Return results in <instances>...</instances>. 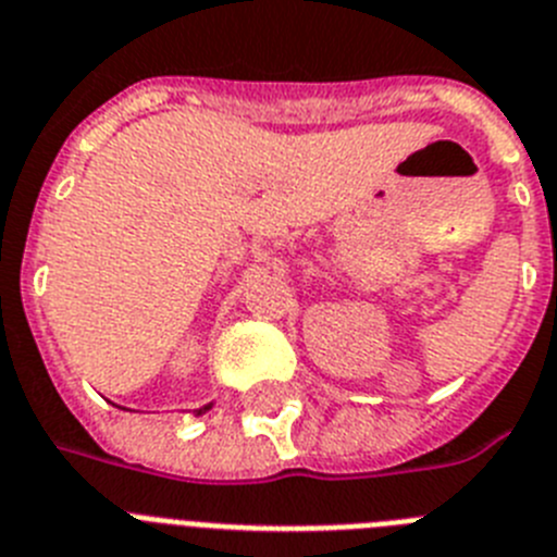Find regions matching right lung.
I'll use <instances>...</instances> for the list:
<instances>
[{"instance_id":"1","label":"right lung","mask_w":557,"mask_h":557,"mask_svg":"<svg viewBox=\"0 0 557 557\" xmlns=\"http://www.w3.org/2000/svg\"><path fill=\"white\" fill-rule=\"evenodd\" d=\"M207 409H212V404H207V406H201V409H196V414H205Z\"/></svg>"}]
</instances>
